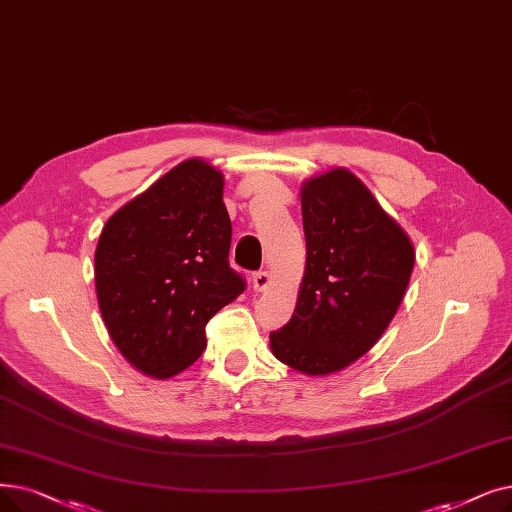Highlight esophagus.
I'll use <instances>...</instances> for the list:
<instances>
[{"mask_svg":"<svg viewBox=\"0 0 512 512\" xmlns=\"http://www.w3.org/2000/svg\"><path fill=\"white\" fill-rule=\"evenodd\" d=\"M251 282H253L255 291H265V288L272 284V276H270V272H255Z\"/></svg>","mask_w":512,"mask_h":512,"instance_id":"34e87169","label":"esophagus"}]
</instances>
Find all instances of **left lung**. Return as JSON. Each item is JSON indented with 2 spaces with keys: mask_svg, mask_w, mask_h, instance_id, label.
Here are the masks:
<instances>
[{
  "mask_svg": "<svg viewBox=\"0 0 512 512\" xmlns=\"http://www.w3.org/2000/svg\"><path fill=\"white\" fill-rule=\"evenodd\" d=\"M307 263L293 318L270 332L272 353L299 372L343 370L381 339L414 268L406 232L347 169L301 188Z\"/></svg>",
  "mask_w": 512,
  "mask_h": 512,
  "instance_id": "1",
  "label": "left lung"
}]
</instances>
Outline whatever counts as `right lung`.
Masks as SVG:
<instances>
[{"label":"right lung","instance_id":"right-lung-1","mask_svg":"<svg viewBox=\"0 0 512 512\" xmlns=\"http://www.w3.org/2000/svg\"><path fill=\"white\" fill-rule=\"evenodd\" d=\"M224 175L184 161L106 221L96 293L119 351L154 379L186 370L207 347L205 326L247 282L230 268Z\"/></svg>","mask_w":512,"mask_h":512}]
</instances>
